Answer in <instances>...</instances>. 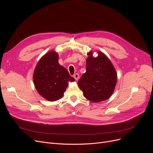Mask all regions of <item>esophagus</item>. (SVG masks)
<instances>
[{"mask_svg":"<svg viewBox=\"0 0 153 153\" xmlns=\"http://www.w3.org/2000/svg\"><path fill=\"white\" fill-rule=\"evenodd\" d=\"M74 78L76 79V80H78L79 79V75L78 73H76L74 76Z\"/></svg>","mask_w":153,"mask_h":153,"instance_id":"1","label":"esophagus"}]
</instances>
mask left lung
Wrapping results in <instances>:
<instances>
[{"label":"left lung","mask_w":153,"mask_h":153,"mask_svg":"<svg viewBox=\"0 0 153 153\" xmlns=\"http://www.w3.org/2000/svg\"><path fill=\"white\" fill-rule=\"evenodd\" d=\"M86 59V71L79 80L78 85L84 97L93 102L108 99L117 83V72L110 61L101 52L94 58L92 52Z\"/></svg>","instance_id":"1"}]
</instances>
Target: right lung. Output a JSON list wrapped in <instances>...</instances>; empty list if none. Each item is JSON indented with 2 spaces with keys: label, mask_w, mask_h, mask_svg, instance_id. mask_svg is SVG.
<instances>
[{
  "label": "right lung",
  "mask_w": 153,
  "mask_h": 153,
  "mask_svg": "<svg viewBox=\"0 0 153 153\" xmlns=\"http://www.w3.org/2000/svg\"><path fill=\"white\" fill-rule=\"evenodd\" d=\"M68 81H74V79L59 65L56 52L48 53L39 61L33 73V82L38 93L45 99L53 102L62 98Z\"/></svg>",
  "instance_id": "obj_1"
}]
</instances>
